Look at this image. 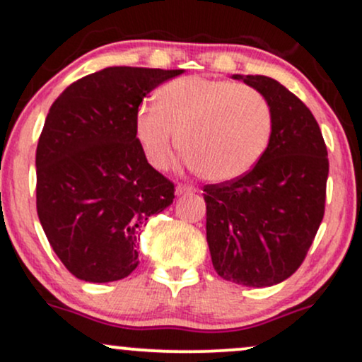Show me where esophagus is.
I'll use <instances>...</instances> for the list:
<instances>
[{
    "instance_id": "esophagus-1",
    "label": "esophagus",
    "mask_w": 362,
    "mask_h": 362,
    "mask_svg": "<svg viewBox=\"0 0 362 362\" xmlns=\"http://www.w3.org/2000/svg\"><path fill=\"white\" fill-rule=\"evenodd\" d=\"M194 185H185V184H178L177 185V195H185V194H194L195 192Z\"/></svg>"
}]
</instances>
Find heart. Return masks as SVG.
Returning a JSON list of instances; mask_svg holds the SVG:
<instances>
[{"instance_id": "b5f03b06", "label": "heart", "mask_w": 362, "mask_h": 362, "mask_svg": "<svg viewBox=\"0 0 362 362\" xmlns=\"http://www.w3.org/2000/svg\"><path fill=\"white\" fill-rule=\"evenodd\" d=\"M134 132L153 167L163 168L180 146L202 177L228 182L252 170L267 149L272 110L250 86L185 76L161 86L158 105H139Z\"/></svg>"}]
</instances>
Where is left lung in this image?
<instances>
[{"mask_svg": "<svg viewBox=\"0 0 362 362\" xmlns=\"http://www.w3.org/2000/svg\"><path fill=\"white\" fill-rule=\"evenodd\" d=\"M267 98L272 134L255 167L204 185L206 233L223 279L267 288L300 269L325 213L328 158L308 107L272 78L240 76Z\"/></svg>", "mask_w": 362, "mask_h": 362, "instance_id": "1", "label": "left lung"}]
</instances>
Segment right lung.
<instances>
[{
	"label": "right lung",
	"instance_id": "obj_1",
	"mask_svg": "<svg viewBox=\"0 0 362 362\" xmlns=\"http://www.w3.org/2000/svg\"><path fill=\"white\" fill-rule=\"evenodd\" d=\"M182 73L105 68L71 83L49 109L35 153L37 214L78 279L127 277L149 216L175 199L173 182L148 163L134 117L149 91Z\"/></svg>",
	"mask_w": 362,
	"mask_h": 362
}]
</instances>
